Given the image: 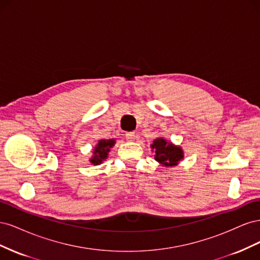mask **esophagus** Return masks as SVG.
<instances>
[{
  "instance_id": "esophagus-1",
  "label": "esophagus",
  "mask_w": 260,
  "mask_h": 260,
  "mask_svg": "<svg viewBox=\"0 0 260 260\" xmlns=\"http://www.w3.org/2000/svg\"><path fill=\"white\" fill-rule=\"evenodd\" d=\"M135 137H136V133L133 131L125 132V139H127L128 141H133L135 140Z\"/></svg>"
}]
</instances>
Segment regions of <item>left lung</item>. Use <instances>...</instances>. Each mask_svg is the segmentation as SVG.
Wrapping results in <instances>:
<instances>
[{
	"mask_svg": "<svg viewBox=\"0 0 260 260\" xmlns=\"http://www.w3.org/2000/svg\"><path fill=\"white\" fill-rule=\"evenodd\" d=\"M155 151V159L166 167H172L183 158V152L179 146L166 142L165 139H156L152 144Z\"/></svg>",
	"mask_w": 260,
	"mask_h": 260,
	"instance_id": "1",
	"label": "left lung"
}]
</instances>
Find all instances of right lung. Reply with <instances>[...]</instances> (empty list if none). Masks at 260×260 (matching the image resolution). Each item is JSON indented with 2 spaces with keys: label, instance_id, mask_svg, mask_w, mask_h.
I'll return each instance as SVG.
<instances>
[{
  "label": "right lung",
  "instance_id": "add662e5",
  "mask_svg": "<svg viewBox=\"0 0 260 260\" xmlns=\"http://www.w3.org/2000/svg\"><path fill=\"white\" fill-rule=\"evenodd\" d=\"M115 144V140H101L99 144L94 149V156L91 159V162L94 165H99L104 159L107 158L108 152Z\"/></svg>",
  "mask_w": 260,
  "mask_h": 260
}]
</instances>
